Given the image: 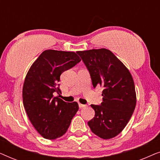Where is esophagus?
<instances>
[{
  "label": "esophagus",
  "mask_w": 160,
  "mask_h": 160,
  "mask_svg": "<svg viewBox=\"0 0 160 160\" xmlns=\"http://www.w3.org/2000/svg\"><path fill=\"white\" fill-rule=\"evenodd\" d=\"M78 106H79V108H84V107H86V105L78 103Z\"/></svg>",
  "instance_id": "1"
}]
</instances>
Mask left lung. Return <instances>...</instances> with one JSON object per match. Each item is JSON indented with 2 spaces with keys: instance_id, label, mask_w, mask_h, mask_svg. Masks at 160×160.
<instances>
[{
  "instance_id": "left-lung-1",
  "label": "left lung",
  "mask_w": 160,
  "mask_h": 160,
  "mask_svg": "<svg viewBox=\"0 0 160 160\" xmlns=\"http://www.w3.org/2000/svg\"><path fill=\"white\" fill-rule=\"evenodd\" d=\"M77 54L89 71L94 88H103L102 102L91 105L95 114L88 125L98 137L112 138L123 130L135 110L136 94L132 76L110 50L91 49Z\"/></svg>"
}]
</instances>
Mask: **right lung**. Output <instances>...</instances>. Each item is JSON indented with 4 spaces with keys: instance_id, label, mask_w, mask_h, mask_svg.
<instances>
[{
    "instance_id": "1",
    "label": "right lung",
    "mask_w": 160,
    "mask_h": 160,
    "mask_svg": "<svg viewBox=\"0 0 160 160\" xmlns=\"http://www.w3.org/2000/svg\"><path fill=\"white\" fill-rule=\"evenodd\" d=\"M75 52L45 50L28 72L22 89L23 105L35 129L46 139L54 140L67 132L78 110L76 102H67L61 94L60 75L78 63Z\"/></svg>"
}]
</instances>
